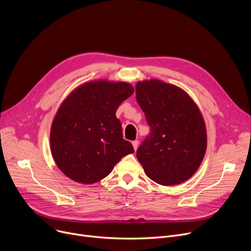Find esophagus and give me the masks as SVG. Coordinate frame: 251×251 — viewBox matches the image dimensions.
<instances>
[{"instance_id": "34e87169", "label": "esophagus", "mask_w": 251, "mask_h": 251, "mask_svg": "<svg viewBox=\"0 0 251 251\" xmlns=\"http://www.w3.org/2000/svg\"><path fill=\"white\" fill-rule=\"evenodd\" d=\"M132 145H133V147H134V150L136 151V150L138 149V146H139V141H138V140L133 141V142H132Z\"/></svg>"}]
</instances>
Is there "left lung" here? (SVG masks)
Returning <instances> with one entry per match:
<instances>
[{
    "label": "left lung",
    "mask_w": 251,
    "mask_h": 251,
    "mask_svg": "<svg viewBox=\"0 0 251 251\" xmlns=\"http://www.w3.org/2000/svg\"><path fill=\"white\" fill-rule=\"evenodd\" d=\"M150 134L137 150L146 175L163 186L186 182L206 150V129L194 100L180 87L151 79L136 84Z\"/></svg>",
    "instance_id": "obj_1"
}]
</instances>
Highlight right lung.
Wrapping results in <instances>:
<instances>
[{
    "mask_svg": "<svg viewBox=\"0 0 251 251\" xmlns=\"http://www.w3.org/2000/svg\"><path fill=\"white\" fill-rule=\"evenodd\" d=\"M133 92L127 82L97 80L80 85L62 102L50 129V150L66 176L94 184L108 176L124 156L134 153L115 115Z\"/></svg>",
    "mask_w": 251,
    "mask_h": 251,
    "instance_id": "1",
    "label": "right lung"
}]
</instances>
